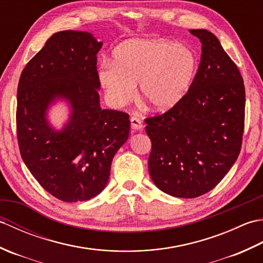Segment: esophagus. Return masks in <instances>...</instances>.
<instances>
[{
	"label": "esophagus",
	"mask_w": 263,
	"mask_h": 263,
	"mask_svg": "<svg viewBox=\"0 0 263 263\" xmlns=\"http://www.w3.org/2000/svg\"><path fill=\"white\" fill-rule=\"evenodd\" d=\"M130 121H131V127L133 128V130L139 131V130H141V128L143 127L142 122L139 120V119H137V117H131Z\"/></svg>",
	"instance_id": "esophagus-1"
}]
</instances>
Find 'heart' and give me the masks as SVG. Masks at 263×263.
<instances>
[{"mask_svg":"<svg viewBox=\"0 0 263 263\" xmlns=\"http://www.w3.org/2000/svg\"><path fill=\"white\" fill-rule=\"evenodd\" d=\"M199 69L193 49L160 39H137L121 44L98 71L99 81L109 102L124 106L139 93L155 111L174 107L191 89Z\"/></svg>","mask_w":263,"mask_h":263,"instance_id":"b5f03b06","label":"heart"}]
</instances>
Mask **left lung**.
<instances>
[{
	"label": "left lung",
	"mask_w": 263,
	"mask_h": 263,
	"mask_svg": "<svg viewBox=\"0 0 263 263\" xmlns=\"http://www.w3.org/2000/svg\"><path fill=\"white\" fill-rule=\"evenodd\" d=\"M190 32L202 44L191 89L166 113L146 119L153 182L167 194L187 199L209 192L236 161L245 111V88L236 64L214 33Z\"/></svg>",
	"instance_id": "1"
}]
</instances>
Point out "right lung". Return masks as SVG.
<instances>
[{"label": "right lung", "instance_id": "add662e5", "mask_svg": "<svg viewBox=\"0 0 263 263\" xmlns=\"http://www.w3.org/2000/svg\"><path fill=\"white\" fill-rule=\"evenodd\" d=\"M102 46L90 32H57L20 76L16 135L22 160L37 182L64 202L86 201L103 191L111 160L130 133L126 113L100 107L96 64ZM58 100L70 106L61 130L47 119Z\"/></svg>", "mask_w": 263, "mask_h": 263}]
</instances>
